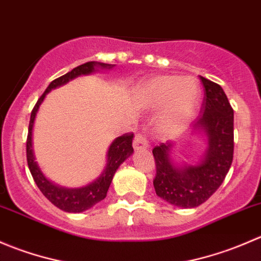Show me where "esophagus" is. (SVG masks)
<instances>
[{
	"instance_id": "34e87169",
	"label": "esophagus",
	"mask_w": 261,
	"mask_h": 261,
	"mask_svg": "<svg viewBox=\"0 0 261 261\" xmlns=\"http://www.w3.org/2000/svg\"><path fill=\"white\" fill-rule=\"evenodd\" d=\"M149 146V143H147V139L143 134H136L135 138H134V149L140 150V149H146Z\"/></svg>"
}]
</instances>
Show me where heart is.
<instances>
[{"label": "heart", "mask_w": 261, "mask_h": 261, "mask_svg": "<svg viewBox=\"0 0 261 261\" xmlns=\"http://www.w3.org/2000/svg\"><path fill=\"white\" fill-rule=\"evenodd\" d=\"M145 96L152 105L168 102L160 125L163 130L174 133L193 115L199 101V87L191 78L162 75L146 84Z\"/></svg>", "instance_id": "1"}]
</instances>
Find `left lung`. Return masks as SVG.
Instances as JSON below:
<instances>
[{
	"label": "left lung",
	"mask_w": 261,
	"mask_h": 261,
	"mask_svg": "<svg viewBox=\"0 0 261 261\" xmlns=\"http://www.w3.org/2000/svg\"><path fill=\"white\" fill-rule=\"evenodd\" d=\"M204 87L202 115L194 127L207 135L208 147L201 164L175 168L170 160L172 144L152 149L156 174L154 188L168 203L193 208L206 202L220 188L233 159V110L220 84L201 77Z\"/></svg>",
	"instance_id": "8db88e82"
}]
</instances>
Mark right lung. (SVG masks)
I'll use <instances>...</instances> for the list:
<instances>
[{
	"instance_id": "add662e5",
	"label": "right lung",
	"mask_w": 261,
	"mask_h": 261,
	"mask_svg": "<svg viewBox=\"0 0 261 261\" xmlns=\"http://www.w3.org/2000/svg\"><path fill=\"white\" fill-rule=\"evenodd\" d=\"M96 65H99V67L102 68L114 67L112 64H105V63L87 62L84 63V64L75 67L74 69L68 72L67 74L54 80L49 84L46 91L41 94V97L38 99L35 106H34L30 116V122H29V133L28 139H26V159H28L29 169H30L31 175H33L34 180H35L36 186L40 189L41 193H43L55 207H58V208H60L62 211L65 212H83L86 211V210L93 207L94 204H97L98 202H101L102 199L106 198L107 191H109L110 184H111L112 178H114L117 168L134 152V134L126 133L123 134V135H121L120 138L116 139L114 143L111 144V146H110L109 152H107L106 169L103 170L101 177L97 180H94L93 183L88 184L87 187L78 189L60 188V187L50 183V181L44 177L43 173L39 169L38 164H36L35 156H34L33 152V125L34 120H35L36 112H38L39 106H40L41 102H43L45 94L48 93L50 89L62 86V84L67 83V82L73 80V78L78 77V75L92 73L94 70V67H96Z\"/></svg>"
}]
</instances>
